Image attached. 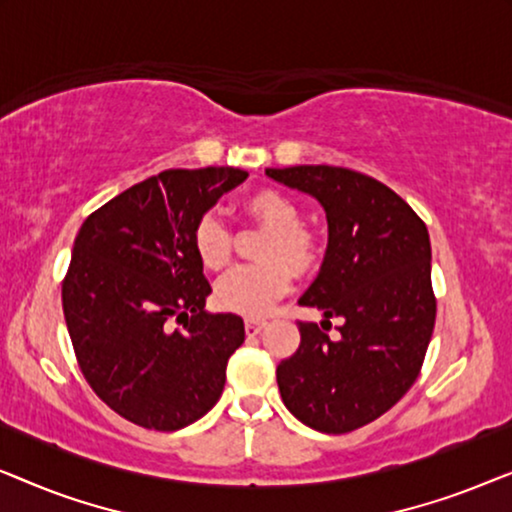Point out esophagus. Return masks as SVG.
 Here are the masks:
<instances>
[{
  "label": "esophagus",
  "mask_w": 512,
  "mask_h": 512,
  "mask_svg": "<svg viewBox=\"0 0 512 512\" xmlns=\"http://www.w3.org/2000/svg\"><path fill=\"white\" fill-rule=\"evenodd\" d=\"M265 326H268V321H265V319H247V321H244V331H247V335H258Z\"/></svg>",
  "instance_id": "34e87169"
}]
</instances>
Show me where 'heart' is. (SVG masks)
<instances>
[{"mask_svg":"<svg viewBox=\"0 0 512 512\" xmlns=\"http://www.w3.org/2000/svg\"><path fill=\"white\" fill-rule=\"evenodd\" d=\"M247 212L268 228L258 256L261 263L242 265L228 272L216 284V303L223 310L244 314V317H263L272 305L291 289L293 270H310L319 258V240L310 228L300 226V209L296 200L277 191L261 188L244 200ZM191 242L200 263L209 270L226 268L233 254V237L219 216L202 214L191 230Z\"/></svg>","mask_w":512,"mask_h":512,"instance_id":"heart-1","label":"heart"}]
</instances>
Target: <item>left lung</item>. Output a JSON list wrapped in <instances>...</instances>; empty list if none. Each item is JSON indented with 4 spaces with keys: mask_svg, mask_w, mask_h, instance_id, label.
<instances>
[{
    "mask_svg": "<svg viewBox=\"0 0 512 512\" xmlns=\"http://www.w3.org/2000/svg\"><path fill=\"white\" fill-rule=\"evenodd\" d=\"M326 209L328 249L298 305L324 321H298L296 354L277 366L279 394L300 422L321 433L361 429L401 401L436 324L431 242L408 202L368 174L333 165L265 170ZM342 316L340 336L325 324Z\"/></svg>",
    "mask_w": 512,
    "mask_h": 512,
    "instance_id": "8db88e82",
    "label": "left lung"
}]
</instances>
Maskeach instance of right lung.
Listing matches in <instances>:
<instances>
[{
    "label": "right lung",
    "mask_w": 512,
    "mask_h": 512,
    "mask_svg": "<svg viewBox=\"0 0 512 512\" xmlns=\"http://www.w3.org/2000/svg\"><path fill=\"white\" fill-rule=\"evenodd\" d=\"M247 179L235 167L165 170L83 221L62 279L79 368L116 415L177 431L219 401L244 342L237 314H207L212 293L191 242L195 221Z\"/></svg>",
    "instance_id": "1"
}]
</instances>
